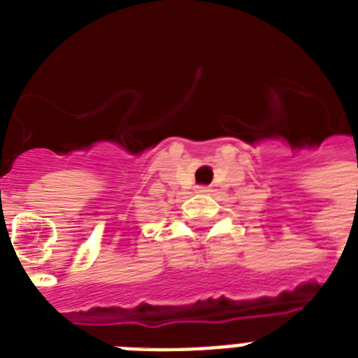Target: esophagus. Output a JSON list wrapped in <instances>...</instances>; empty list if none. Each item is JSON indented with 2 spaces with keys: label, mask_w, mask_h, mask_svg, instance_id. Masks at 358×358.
Instances as JSON below:
<instances>
[{
  "label": "esophagus",
  "mask_w": 358,
  "mask_h": 358,
  "mask_svg": "<svg viewBox=\"0 0 358 358\" xmlns=\"http://www.w3.org/2000/svg\"><path fill=\"white\" fill-rule=\"evenodd\" d=\"M196 191H199V193H208V191H210V187H208V185H199V187H196Z\"/></svg>",
  "instance_id": "1"
}]
</instances>
